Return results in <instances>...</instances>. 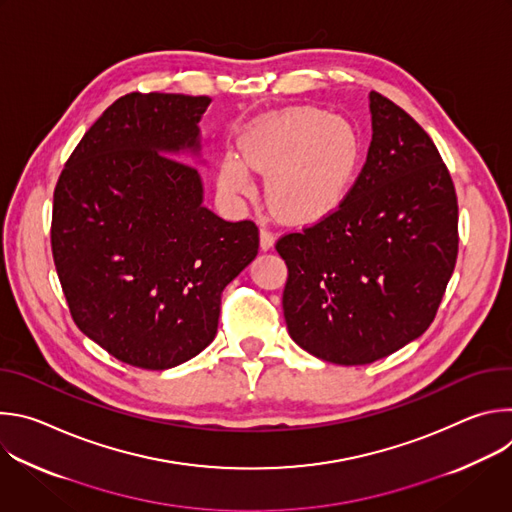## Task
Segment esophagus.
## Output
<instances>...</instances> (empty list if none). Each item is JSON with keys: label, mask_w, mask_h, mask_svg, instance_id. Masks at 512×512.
Segmentation results:
<instances>
[{"label": "esophagus", "mask_w": 512, "mask_h": 512, "mask_svg": "<svg viewBox=\"0 0 512 512\" xmlns=\"http://www.w3.org/2000/svg\"><path fill=\"white\" fill-rule=\"evenodd\" d=\"M259 237H261V249H263V251H267V249L273 247V243H275V233H273L269 227H261Z\"/></svg>", "instance_id": "1"}]
</instances>
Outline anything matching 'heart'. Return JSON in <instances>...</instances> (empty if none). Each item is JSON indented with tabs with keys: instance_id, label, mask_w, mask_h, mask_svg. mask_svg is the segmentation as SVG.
I'll return each mask as SVG.
<instances>
[{
	"instance_id": "b5f03b06",
	"label": "heart",
	"mask_w": 512,
	"mask_h": 512,
	"mask_svg": "<svg viewBox=\"0 0 512 512\" xmlns=\"http://www.w3.org/2000/svg\"><path fill=\"white\" fill-rule=\"evenodd\" d=\"M251 170L271 174L269 204L291 223H308L336 210L348 196L362 160L358 131L344 119L316 107H296L251 127L241 139ZM221 184L247 194L249 174L225 158Z\"/></svg>"
}]
</instances>
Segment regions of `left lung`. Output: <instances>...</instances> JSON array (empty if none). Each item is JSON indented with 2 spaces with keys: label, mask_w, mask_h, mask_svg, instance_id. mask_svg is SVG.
<instances>
[{
  "label": "left lung",
  "mask_w": 512,
  "mask_h": 512,
  "mask_svg": "<svg viewBox=\"0 0 512 512\" xmlns=\"http://www.w3.org/2000/svg\"><path fill=\"white\" fill-rule=\"evenodd\" d=\"M373 139L344 202L275 249L287 265L283 316L310 354L352 367L419 338L458 257V196L431 137L371 91Z\"/></svg>",
  "instance_id": "obj_1"
}]
</instances>
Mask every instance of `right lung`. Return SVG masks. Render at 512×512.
I'll return each instance as SVG.
<instances>
[{"label":"right lung","mask_w":512,"mask_h":512,"mask_svg":"<svg viewBox=\"0 0 512 512\" xmlns=\"http://www.w3.org/2000/svg\"><path fill=\"white\" fill-rule=\"evenodd\" d=\"M208 103L170 93L117 99L54 188L50 245L70 316L137 369H172L204 350L223 289L259 249L257 225L202 206L198 170L172 158L198 150Z\"/></svg>","instance_id":"add662e5"}]
</instances>
